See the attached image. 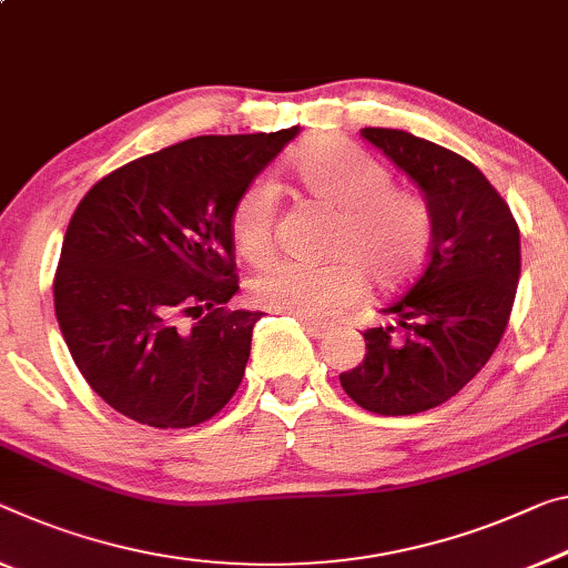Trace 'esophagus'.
Here are the masks:
<instances>
[{
  "mask_svg": "<svg viewBox=\"0 0 568 568\" xmlns=\"http://www.w3.org/2000/svg\"><path fill=\"white\" fill-rule=\"evenodd\" d=\"M300 322H302L304 333H307L314 339H322V337L329 333V327L327 325H320V322H312V320H304V317H300Z\"/></svg>",
  "mask_w": 568,
  "mask_h": 568,
  "instance_id": "34e87169",
  "label": "esophagus"
}]
</instances>
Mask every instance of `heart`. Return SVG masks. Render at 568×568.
<instances>
[{"instance_id":"b5f03b06","label":"heart","mask_w":568,"mask_h":568,"mask_svg":"<svg viewBox=\"0 0 568 568\" xmlns=\"http://www.w3.org/2000/svg\"><path fill=\"white\" fill-rule=\"evenodd\" d=\"M302 187L343 211L329 264L282 258L251 278V296L261 307L304 320H327L355 302L365 274L378 286L406 282L432 243V207L414 190L394 187L386 164L343 139H322L294 160ZM276 225V185L258 178L243 190L231 211V239L248 261L272 254Z\"/></svg>"}]
</instances>
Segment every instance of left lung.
<instances>
[{
    "mask_svg": "<svg viewBox=\"0 0 568 568\" xmlns=\"http://www.w3.org/2000/svg\"><path fill=\"white\" fill-rule=\"evenodd\" d=\"M361 136L422 190L434 229L422 274L381 310L383 325L365 329L363 363L339 383L365 412L408 416L459 394L490 361L516 300L520 233L465 156L398 129Z\"/></svg>",
    "mask_w": 568,
    "mask_h": 568,
    "instance_id": "8db88e82",
    "label": "left lung"
}]
</instances>
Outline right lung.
<instances>
[{"label": "right lung", "instance_id": "1", "mask_svg": "<svg viewBox=\"0 0 568 568\" xmlns=\"http://www.w3.org/2000/svg\"><path fill=\"white\" fill-rule=\"evenodd\" d=\"M300 134L195 136L95 182L68 223L55 317L85 383L119 414L187 429L241 386L261 312L239 292L231 211Z\"/></svg>", "mask_w": 568, "mask_h": 568}]
</instances>
